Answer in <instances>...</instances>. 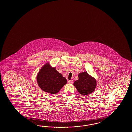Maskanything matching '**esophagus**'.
Wrapping results in <instances>:
<instances>
[{
	"instance_id": "1",
	"label": "esophagus",
	"mask_w": 132,
	"mask_h": 132,
	"mask_svg": "<svg viewBox=\"0 0 132 132\" xmlns=\"http://www.w3.org/2000/svg\"><path fill=\"white\" fill-rule=\"evenodd\" d=\"M68 82L69 84H72L73 82V80H69Z\"/></svg>"
}]
</instances>
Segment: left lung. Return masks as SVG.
Segmentation results:
<instances>
[{
    "instance_id": "1",
    "label": "left lung",
    "mask_w": 132,
    "mask_h": 132,
    "mask_svg": "<svg viewBox=\"0 0 132 132\" xmlns=\"http://www.w3.org/2000/svg\"><path fill=\"white\" fill-rule=\"evenodd\" d=\"M79 79L75 81L73 85L79 93L84 96L89 95L95 91L96 87V79L84 71L80 73Z\"/></svg>"
}]
</instances>
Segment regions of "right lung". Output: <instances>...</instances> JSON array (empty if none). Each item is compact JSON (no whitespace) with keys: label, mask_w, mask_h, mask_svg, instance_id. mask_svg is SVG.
I'll return each mask as SVG.
<instances>
[{"label":"right lung","mask_w":132,"mask_h":132,"mask_svg":"<svg viewBox=\"0 0 132 132\" xmlns=\"http://www.w3.org/2000/svg\"><path fill=\"white\" fill-rule=\"evenodd\" d=\"M37 82L40 88L47 93L54 94L59 92L67 82L66 79L48 63L45 64L37 75Z\"/></svg>","instance_id":"right-lung-1"}]
</instances>
